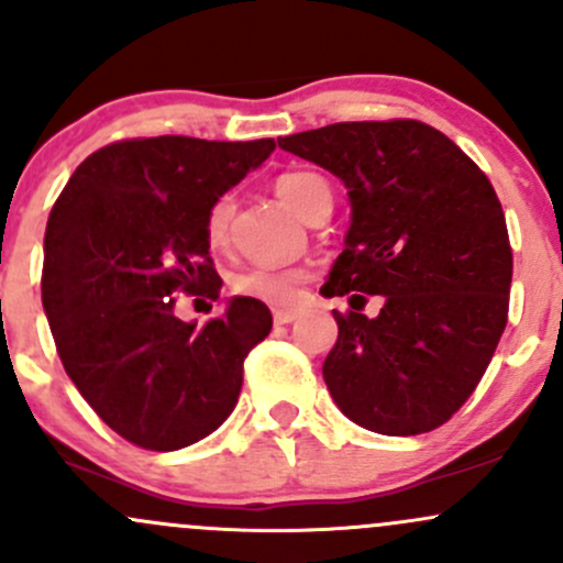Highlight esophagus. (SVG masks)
<instances>
[{
	"instance_id": "esophagus-1",
	"label": "esophagus",
	"mask_w": 563,
	"mask_h": 563,
	"mask_svg": "<svg viewBox=\"0 0 563 563\" xmlns=\"http://www.w3.org/2000/svg\"><path fill=\"white\" fill-rule=\"evenodd\" d=\"M297 316H299V312L294 310V307H277V310L272 312V318H275L277 327H286V323L297 321Z\"/></svg>"
}]
</instances>
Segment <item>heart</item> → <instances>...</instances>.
<instances>
[{
    "instance_id": "1",
    "label": "heart",
    "mask_w": 563,
    "mask_h": 563,
    "mask_svg": "<svg viewBox=\"0 0 563 563\" xmlns=\"http://www.w3.org/2000/svg\"><path fill=\"white\" fill-rule=\"evenodd\" d=\"M329 191L323 177L312 173H286L275 180V194L283 199L288 210L297 212L299 218L307 216L310 205L316 202L318 194ZM234 202L229 194L218 197L205 216V236L210 247H223L229 240V221H232ZM305 269H280V266H240L229 275V288L240 297L264 299L272 305L294 301L299 286L305 283Z\"/></svg>"
}]
</instances>
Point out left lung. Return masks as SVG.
Masks as SVG:
<instances>
[{
	"instance_id": "8db88e82",
	"label": "left lung",
	"mask_w": 563,
	"mask_h": 563,
	"mask_svg": "<svg viewBox=\"0 0 563 563\" xmlns=\"http://www.w3.org/2000/svg\"><path fill=\"white\" fill-rule=\"evenodd\" d=\"M340 177L351 199L345 251L323 297H351L323 361L353 423L412 437L451 421L507 327L512 247L483 169L434 126L353 121L277 140ZM382 297L375 319L360 312Z\"/></svg>"
}]
</instances>
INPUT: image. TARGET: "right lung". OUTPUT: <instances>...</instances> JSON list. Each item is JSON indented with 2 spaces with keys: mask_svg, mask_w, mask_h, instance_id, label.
<instances>
[{
  "mask_svg": "<svg viewBox=\"0 0 563 563\" xmlns=\"http://www.w3.org/2000/svg\"><path fill=\"white\" fill-rule=\"evenodd\" d=\"M272 151L275 140H121L91 153L53 205L43 307L58 358L132 445L180 451L234 410L269 307L234 297L197 327L175 316V297L218 299L205 216Z\"/></svg>",
  "mask_w": 563,
  "mask_h": 563,
  "instance_id": "1",
  "label": "right lung"
}]
</instances>
